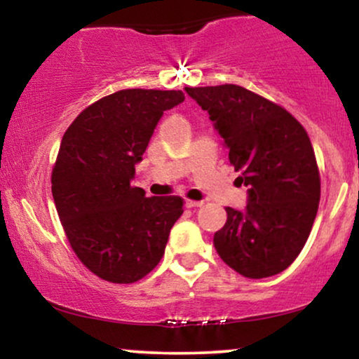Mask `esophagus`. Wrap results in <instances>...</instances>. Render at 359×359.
<instances>
[{"label":"esophagus","instance_id":"1","mask_svg":"<svg viewBox=\"0 0 359 359\" xmlns=\"http://www.w3.org/2000/svg\"><path fill=\"white\" fill-rule=\"evenodd\" d=\"M203 201H185V208H201Z\"/></svg>","mask_w":359,"mask_h":359}]
</instances>
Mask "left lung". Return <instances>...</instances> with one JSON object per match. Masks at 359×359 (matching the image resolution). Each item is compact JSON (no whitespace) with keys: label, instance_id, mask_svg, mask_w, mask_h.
<instances>
[{"label":"left lung","instance_id":"left-lung-1","mask_svg":"<svg viewBox=\"0 0 359 359\" xmlns=\"http://www.w3.org/2000/svg\"><path fill=\"white\" fill-rule=\"evenodd\" d=\"M209 113L229 162L248 187L243 211L214 234L217 255L246 278H265L292 265L306 245L320 199L311 140L300 123L273 102L224 84L185 88Z\"/></svg>","mask_w":359,"mask_h":359}]
</instances>
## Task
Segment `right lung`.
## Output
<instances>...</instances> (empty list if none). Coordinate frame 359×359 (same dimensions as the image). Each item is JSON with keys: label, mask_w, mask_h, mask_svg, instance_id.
I'll use <instances>...</instances> for the list:
<instances>
[{"label": "right lung", "mask_w": 359, "mask_h": 359, "mask_svg": "<svg viewBox=\"0 0 359 359\" xmlns=\"http://www.w3.org/2000/svg\"><path fill=\"white\" fill-rule=\"evenodd\" d=\"M184 100L182 90H118L82 111L62 138L53 203L74 253L102 280L150 273L182 216L180 197H145L131 180L163 111Z\"/></svg>", "instance_id": "right-lung-1"}]
</instances>
